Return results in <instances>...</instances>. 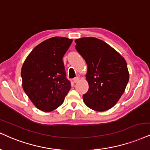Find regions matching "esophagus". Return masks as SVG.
Returning a JSON list of instances; mask_svg holds the SVG:
<instances>
[{
	"instance_id": "esophagus-1",
	"label": "esophagus",
	"mask_w": 150,
	"mask_h": 150,
	"mask_svg": "<svg viewBox=\"0 0 150 150\" xmlns=\"http://www.w3.org/2000/svg\"><path fill=\"white\" fill-rule=\"evenodd\" d=\"M73 81H74V83H76L79 82V77H76V78H74V79H73Z\"/></svg>"
}]
</instances>
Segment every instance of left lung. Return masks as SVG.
Wrapping results in <instances>:
<instances>
[{
  "instance_id": "8db88e82",
  "label": "left lung",
  "mask_w": 150,
  "mask_h": 150,
  "mask_svg": "<svg viewBox=\"0 0 150 150\" xmlns=\"http://www.w3.org/2000/svg\"><path fill=\"white\" fill-rule=\"evenodd\" d=\"M76 49L88 65L89 84L83 95L86 105L104 111L113 107L125 92L129 74L125 58L110 45L95 38L75 40Z\"/></svg>"
}]
</instances>
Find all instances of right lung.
Here are the masks:
<instances>
[{
    "mask_svg": "<svg viewBox=\"0 0 150 150\" xmlns=\"http://www.w3.org/2000/svg\"><path fill=\"white\" fill-rule=\"evenodd\" d=\"M72 42L63 37H54L33 49L22 66L24 92L40 110L50 112L64 102L71 89L62 58Z\"/></svg>",
    "mask_w": 150,
    "mask_h": 150,
    "instance_id": "1",
    "label": "right lung"
}]
</instances>
